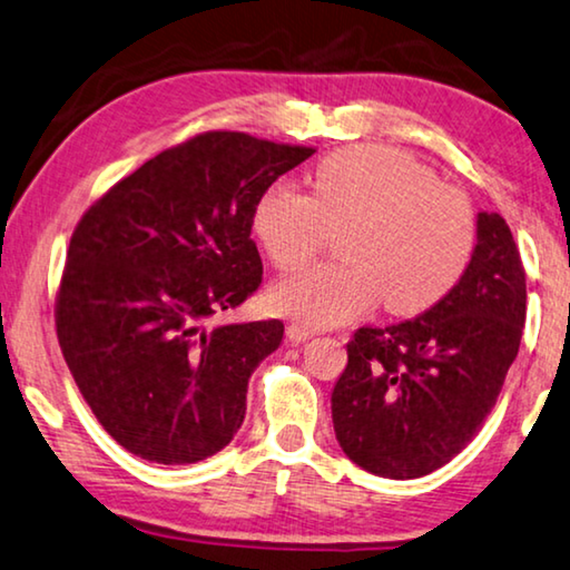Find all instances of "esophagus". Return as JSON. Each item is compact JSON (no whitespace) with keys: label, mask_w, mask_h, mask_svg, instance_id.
<instances>
[{"label":"esophagus","mask_w":570,"mask_h":570,"mask_svg":"<svg viewBox=\"0 0 570 570\" xmlns=\"http://www.w3.org/2000/svg\"><path fill=\"white\" fill-rule=\"evenodd\" d=\"M286 337L292 340V343H307V340L314 337V333H312L309 327L299 325V322H292V325L286 327Z\"/></svg>","instance_id":"1"}]
</instances>
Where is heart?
Masks as SVG:
<instances>
[{
    "label": "heart",
    "mask_w": 570,
    "mask_h": 570,
    "mask_svg": "<svg viewBox=\"0 0 570 570\" xmlns=\"http://www.w3.org/2000/svg\"><path fill=\"white\" fill-rule=\"evenodd\" d=\"M337 237V263H317L271 288V304L309 330L345 325L379 299L392 314L435 307L461 282L475 250V212L455 186L392 146L327 153L309 194L271 184L253 209V233L278 268L309 261Z\"/></svg>",
    "instance_id": "b5f03b06"
}]
</instances>
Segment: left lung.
I'll use <instances>...</instances> for the list:
<instances>
[{
  "mask_svg": "<svg viewBox=\"0 0 570 570\" xmlns=\"http://www.w3.org/2000/svg\"><path fill=\"white\" fill-rule=\"evenodd\" d=\"M528 286L512 230L475 215V250L458 286L420 317L361 327L333 389L343 453L384 479H420L471 443L520 351Z\"/></svg>",
  "mask_w": 570,
  "mask_h": 570,
  "instance_id": "1",
  "label": "left lung"
}]
</instances>
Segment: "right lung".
<instances>
[{
	"label": "right lung",
	"mask_w": 570,
	"mask_h": 570,
	"mask_svg": "<svg viewBox=\"0 0 570 570\" xmlns=\"http://www.w3.org/2000/svg\"><path fill=\"white\" fill-rule=\"evenodd\" d=\"M245 132H204L115 184L68 245L56 330L109 435L153 463H197L245 420L258 363L284 325H209L261 286L253 209L312 156Z\"/></svg>",
	"instance_id": "right-lung-1"
}]
</instances>
